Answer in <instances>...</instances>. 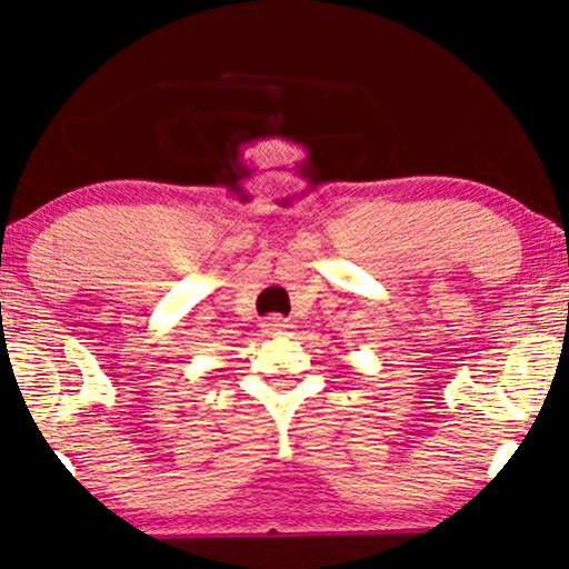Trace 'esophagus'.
<instances>
[{
    "label": "esophagus",
    "mask_w": 569,
    "mask_h": 569,
    "mask_svg": "<svg viewBox=\"0 0 569 569\" xmlns=\"http://www.w3.org/2000/svg\"><path fill=\"white\" fill-rule=\"evenodd\" d=\"M261 329L267 331L269 337H287V333L292 331V323L282 316H269V318H263Z\"/></svg>",
    "instance_id": "1"
}]
</instances>
